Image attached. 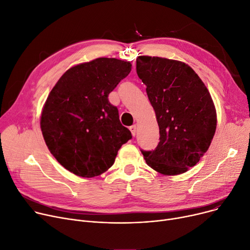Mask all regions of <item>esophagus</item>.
<instances>
[{"instance_id": "esophagus-1", "label": "esophagus", "mask_w": 250, "mask_h": 250, "mask_svg": "<svg viewBox=\"0 0 250 250\" xmlns=\"http://www.w3.org/2000/svg\"><path fill=\"white\" fill-rule=\"evenodd\" d=\"M130 131H131L132 135L135 136V135H136V132H137V126H136V125H132V126H130Z\"/></svg>"}]
</instances>
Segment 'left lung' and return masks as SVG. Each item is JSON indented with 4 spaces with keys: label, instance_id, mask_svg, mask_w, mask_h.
<instances>
[{
    "label": "left lung",
    "instance_id": "8db88e82",
    "mask_svg": "<svg viewBox=\"0 0 250 250\" xmlns=\"http://www.w3.org/2000/svg\"><path fill=\"white\" fill-rule=\"evenodd\" d=\"M136 71L146 85L159 127V142L141 150L147 166L175 175L196 166L209 148L217 115L208 89L185 62L157 56H138Z\"/></svg>",
    "mask_w": 250,
    "mask_h": 250
}]
</instances>
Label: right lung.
Segmentation results:
<instances>
[{
    "label": "right lung",
    "mask_w": 250,
    "mask_h": 250,
    "mask_svg": "<svg viewBox=\"0 0 250 250\" xmlns=\"http://www.w3.org/2000/svg\"><path fill=\"white\" fill-rule=\"evenodd\" d=\"M129 62L100 57L67 69L49 93L40 118L42 135L64 168L83 178L107 171L132 138L109 94L131 71Z\"/></svg>",
    "instance_id": "1"
}]
</instances>
